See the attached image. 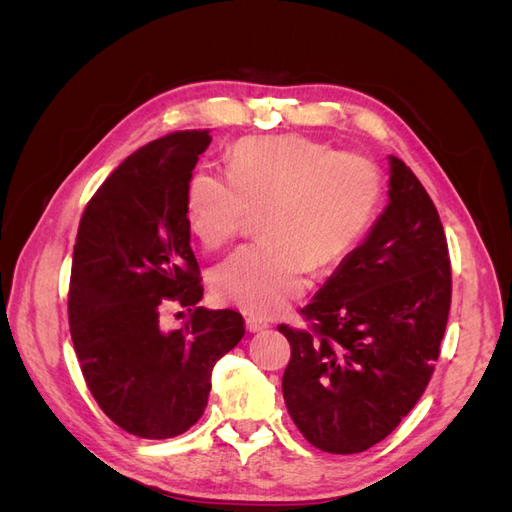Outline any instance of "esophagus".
Instances as JSON below:
<instances>
[{"label":"esophagus","instance_id":"1","mask_svg":"<svg viewBox=\"0 0 512 512\" xmlns=\"http://www.w3.org/2000/svg\"><path fill=\"white\" fill-rule=\"evenodd\" d=\"M245 327H247V331H250V333H258V331L269 329L271 324H269L267 320L258 318V316H247V318H245Z\"/></svg>","mask_w":512,"mask_h":512}]
</instances>
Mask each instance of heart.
<instances>
[{"instance_id": "heart-1", "label": "heart", "mask_w": 512, "mask_h": 512, "mask_svg": "<svg viewBox=\"0 0 512 512\" xmlns=\"http://www.w3.org/2000/svg\"><path fill=\"white\" fill-rule=\"evenodd\" d=\"M226 177L200 170L190 220L207 247L237 237L245 209L265 207V237L213 271L218 297L247 314L282 312L312 284L316 262L335 267L363 241L382 205L380 168L303 136H252L226 153Z\"/></svg>"}]
</instances>
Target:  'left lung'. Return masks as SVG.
I'll return each mask as SVG.
<instances>
[{"label":"left lung","mask_w":512,"mask_h":512,"mask_svg":"<svg viewBox=\"0 0 512 512\" xmlns=\"http://www.w3.org/2000/svg\"><path fill=\"white\" fill-rule=\"evenodd\" d=\"M389 205L365 241L280 324L288 414L309 444L352 455L384 440L425 393L451 309V262L436 205L391 156Z\"/></svg>","instance_id":"left-lung-1"}]
</instances>
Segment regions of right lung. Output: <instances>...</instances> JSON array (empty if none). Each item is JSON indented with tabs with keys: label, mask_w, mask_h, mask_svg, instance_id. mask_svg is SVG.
I'll list each match as a JSON object with an SVG mask.
<instances>
[{
	"label": "right lung",
	"mask_w": 512,
	"mask_h": 512,
	"mask_svg": "<svg viewBox=\"0 0 512 512\" xmlns=\"http://www.w3.org/2000/svg\"><path fill=\"white\" fill-rule=\"evenodd\" d=\"M209 143V130H185L134 151L91 196L76 235L68 318L83 378L102 412L145 440L203 416L213 365L245 333L235 309L198 307L188 203ZM170 302L191 312L183 330L161 329Z\"/></svg>",
	"instance_id": "add662e5"
}]
</instances>
